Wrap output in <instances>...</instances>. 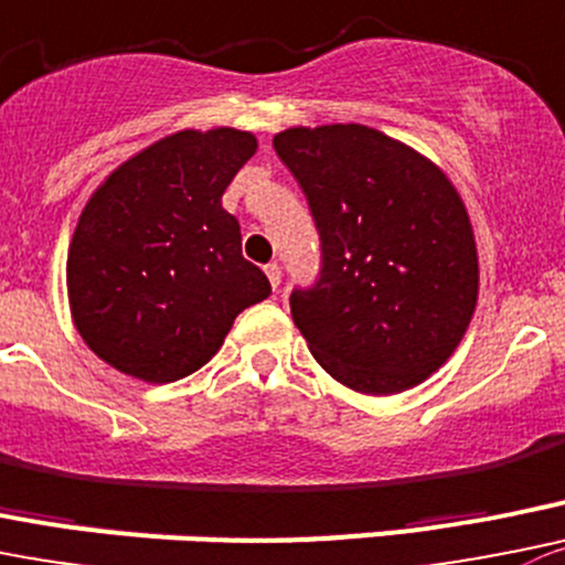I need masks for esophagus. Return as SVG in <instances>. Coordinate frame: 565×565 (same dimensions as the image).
<instances>
[{
  "instance_id": "34e87169",
  "label": "esophagus",
  "mask_w": 565,
  "mask_h": 565,
  "mask_svg": "<svg viewBox=\"0 0 565 565\" xmlns=\"http://www.w3.org/2000/svg\"><path fill=\"white\" fill-rule=\"evenodd\" d=\"M265 273H267V278H270V287L273 289L281 287V267H278L276 262H270V265L265 267Z\"/></svg>"
}]
</instances>
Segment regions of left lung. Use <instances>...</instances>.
<instances>
[{"instance_id":"1","label":"left lung","mask_w":565,"mask_h":565,"mask_svg":"<svg viewBox=\"0 0 565 565\" xmlns=\"http://www.w3.org/2000/svg\"><path fill=\"white\" fill-rule=\"evenodd\" d=\"M273 149L320 232V278L289 295L317 364L375 397L428 381L478 306V245L456 184L364 124L292 126Z\"/></svg>"}]
</instances>
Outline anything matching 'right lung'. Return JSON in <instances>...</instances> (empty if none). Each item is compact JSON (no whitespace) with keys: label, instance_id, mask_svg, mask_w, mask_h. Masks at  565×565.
<instances>
[{"label":"right lung","instance_id":"1","mask_svg":"<svg viewBox=\"0 0 565 565\" xmlns=\"http://www.w3.org/2000/svg\"><path fill=\"white\" fill-rule=\"evenodd\" d=\"M256 149L232 126L182 129L120 162L87 199L65 284L76 331L98 359L137 381H179L221 350L239 311L270 295L221 204Z\"/></svg>","mask_w":565,"mask_h":565}]
</instances>
